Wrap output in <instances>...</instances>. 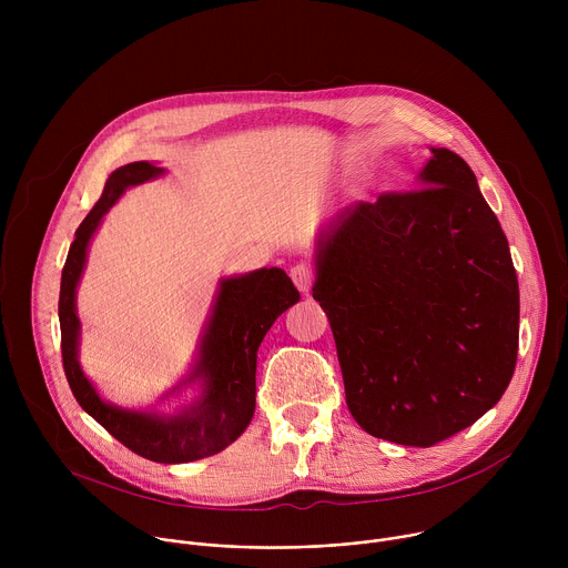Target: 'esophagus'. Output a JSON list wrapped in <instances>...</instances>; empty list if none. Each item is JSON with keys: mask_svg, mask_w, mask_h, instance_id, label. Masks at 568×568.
Segmentation results:
<instances>
[{"mask_svg": "<svg viewBox=\"0 0 568 568\" xmlns=\"http://www.w3.org/2000/svg\"><path fill=\"white\" fill-rule=\"evenodd\" d=\"M290 276H292L294 285L298 287V292L307 294V292L312 290V283H314V270H312V265L298 263V265H294V267L290 270Z\"/></svg>", "mask_w": 568, "mask_h": 568, "instance_id": "esophagus-1", "label": "esophagus"}]
</instances>
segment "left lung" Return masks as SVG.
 Masks as SVG:
<instances>
[{"instance_id":"8db88e82","label":"left lung","mask_w":568,"mask_h":568,"mask_svg":"<svg viewBox=\"0 0 568 568\" xmlns=\"http://www.w3.org/2000/svg\"><path fill=\"white\" fill-rule=\"evenodd\" d=\"M314 261L312 296L364 432L432 447L501 399L517 364L519 283L506 233L456 152L432 148L420 189L344 209Z\"/></svg>"}]
</instances>
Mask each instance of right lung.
<instances>
[{
    "label": "right lung",
    "instance_id": "add662e5",
    "mask_svg": "<svg viewBox=\"0 0 568 568\" xmlns=\"http://www.w3.org/2000/svg\"><path fill=\"white\" fill-rule=\"evenodd\" d=\"M164 175L148 161L116 169L101 200L75 229L60 281L62 366L73 397L101 427L134 454L154 463H191L229 447L252 423L256 409V357L272 323L301 296L290 276L278 267H263L220 281L213 314L202 335L200 355L182 384L202 382V395L182 414L159 416L108 404L78 364L80 318L75 287L85 270L88 247L103 215L125 189ZM175 386L173 390H178Z\"/></svg>",
    "mask_w": 568,
    "mask_h": 568
}]
</instances>
